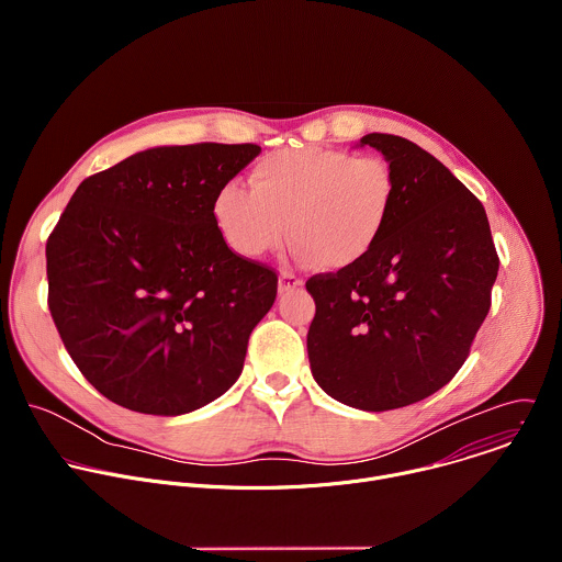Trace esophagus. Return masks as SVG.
Returning <instances> with one entry per match:
<instances>
[{
    "mask_svg": "<svg viewBox=\"0 0 562 562\" xmlns=\"http://www.w3.org/2000/svg\"><path fill=\"white\" fill-rule=\"evenodd\" d=\"M302 286V280L293 273H280V280H278V291L280 293H286V291H293V289H300Z\"/></svg>",
    "mask_w": 562,
    "mask_h": 562,
    "instance_id": "esophagus-1",
    "label": "esophagus"
}]
</instances>
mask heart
Segmentation results:
<instances>
[{
    "mask_svg": "<svg viewBox=\"0 0 562 562\" xmlns=\"http://www.w3.org/2000/svg\"><path fill=\"white\" fill-rule=\"evenodd\" d=\"M393 195V171L382 157L313 146L265 157L251 171V191L224 184L213 217L245 258L282 249L291 228L302 258L342 269L378 245Z\"/></svg>",
    "mask_w": 562,
    "mask_h": 562,
    "instance_id": "obj_1",
    "label": "heart"
}]
</instances>
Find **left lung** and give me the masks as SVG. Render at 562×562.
Listing matches in <instances>:
<instances>
[{
    "instance_id": "obj_1",
    "label": "left lung",
    "mask_w": 562,
    "mask_h": 562,
    "mask_svg": "<svg viewBox=\"0 0 562 562\" xmlns=\"http://www.w3.org/2000/svg\"><path fill=\"white\" fill-rule=\"evenodd\" d=\"M395 180L378 245L306 280L311 373L338 403L389 412L425 400L464 364L492 306L498 254L480 200L418 144L369 133Z\"/></svg>"
}]
</instances>
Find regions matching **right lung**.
<instances>
[{
    "label": "right lung",
    "instance_id": "add662e5",
    "mask_svg": "<svg viewBox=\"0 0 562 562\" xmlns=\"http://www.w3.org/2000/svg\"><path fill=\"white\" fill-rule=\"evenodd\" d=\"M260 150L157 146L72 193L46 243L48 308L68 356L111 403L180 416L243 373L278 276L226 247L213 200Z\"/></svg>",
    "mask_w": 562,
    "mask_h": 562
}]
</instances>
